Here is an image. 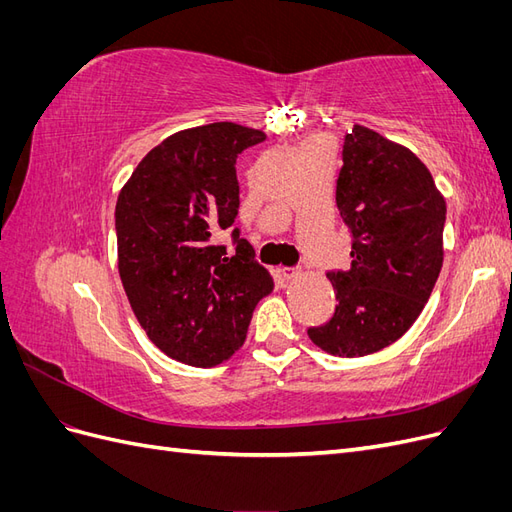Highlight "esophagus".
<instances>
[{
    "mask_svg": "<svg viewBox=\"0 0 512 512\" xmlns=\"http://www.w3.org/2000/svg\"><path fill=\"white\" fill-rule=\"evenodd\" d=\"M277 273H280V275L284 277V280H292V277L297 275L299 271H297V269H290V267H282V269H277Z\"/></svg>",
    "mask_w": 512,
    "mask_h": 512,
    "instance_id": "obj_1",
    "label": "esophagus"
}]
</instances>
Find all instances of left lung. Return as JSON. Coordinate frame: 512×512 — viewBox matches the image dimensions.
I'll list each match as a JSON object with an SVG mask.
<instances>
[{
	"mask_svg": "<svg viewBox=\"0 0 512 512\" xmlns=\"http://www.w3.org/2000/svg\"><path fill=\"white\" fill-rule=\"evenodd\" d=\"M337 209L352 232L350 267L327 273L335 314L312 342L333 356L374 354L421 316L442 269L444 196L414 153L354 126L344 138Z\"/></svg>",
	"mask_w": 512,
	"mask_h": 512,
	"instance_id": "obj_1",
	"label": "left lung"
}]
</instances>
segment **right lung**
Here are the masks:
<instances>
[{
  "label": "right lung",
  "instance_id": "right-lung-1",
  "mask_svg": "<svg viewBox=\"0 0 512 512\" xmlns=\"http://www.w3.org/2000/svg\"><path fill=\"white\" fill-rule=\"evenodd\" d=\"M265 132L232 121L188 128L153 147L123 185L117 267L138 324L166 356L192 367L228 361L273 277L232 230L239 211L237 156Z\"/></svg>",
  "mask_w": 512,
  "mask_h": 512
}]
</instances>
